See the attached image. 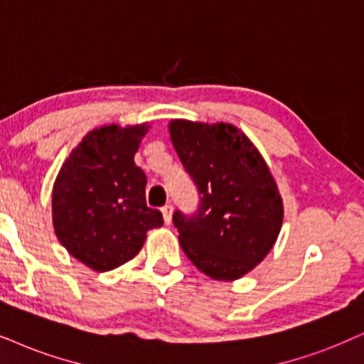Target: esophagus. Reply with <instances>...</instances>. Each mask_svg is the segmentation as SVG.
Instances as JSON below:
<instances>
[{"instance_id": "34e87169", "label": "esophagus", "mask_w": 364, "mask_h": 364, "mask_svg": "<svg viewBox=\"0 0 364 364\" xmlns=\"http://www.w3.org/2000/svg\"><path fill=\"white\" fill-rule=\"evenodd\" d=\"M161 213H163L164 223H166V225L171 223V220H173V206L171 205L163 206V208H161Z\"/></svg>"}]
</instances>
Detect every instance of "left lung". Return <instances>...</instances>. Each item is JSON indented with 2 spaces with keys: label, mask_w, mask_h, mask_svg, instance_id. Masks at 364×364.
Listing matches in <instances>:
<instances>
[{
  "label": "left lung",
  "mask_w": 364,
  "mask_h": 364,
  "mask_svg": "<svg viewBox=\"0 0 364 364\" xmlns=\"http://www.w3.org/2000/svg\"><path fill=\"white\" fill-rule=\"evenodd\" d=\"M168 129L201 196L195 215H173L183 252L211 279H242L272 250L282 228L277 183L254 142L233 124L174 119Z\"/></svg>",
  "instance_id": "obj_1"
}]
</instances>
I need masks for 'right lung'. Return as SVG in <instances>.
<instances>
[{
    "instance_id": "1",
    "label": "right lung",
    "mask_w": 364,
    "mask_h": 364,
    "mask_svg": "<svg viewBox=\"0 0 364 364\" xmlns=\"http://www.w3.org/2000/svg\"><path fill=\"white\" fill-rule=\"evenodd\" d=\"M149 124L95 127L62 164L53 183L52 222L58 242L82 264L107 272L139 254L163 225L146 205V174L134 154Z\"/></svg>"
}]
</instances>
